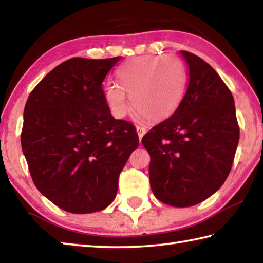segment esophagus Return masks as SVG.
Masks as SVG:
<instances>
[{"mask_svg":"<svg viewBox=\"0 0 263 263\" xmlns=\"http://www.w3.org/2000/svg\"><path fill=\"white\" fill-rule=\"evenodd\" d=\"M136 128H137V133H138V137H139V139L141 140L142 139V137H144V135L146 133V128L144 127V126H136Z\"/></svg>","mask_w":263,"mask_h":263,"instance_id":"esophagus-1","label":"esophagus"}]
</instances>
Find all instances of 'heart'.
<instances>
[{"mask_svg":"<svg viewBox=\"0 0 263 263\" xmlns=\"http://www.w3.org/2000/svg\"><path fill=\"white\" fill-rule=\"evenodd\" d=\"M118 84L104 86V101L116 118L125 117L131 105L149 121L161 122L174 115L184 99L188 74L174 55H144L117 69Z\"/></svg>","mask_w":263,"mask_h":263,"instance_id":"1","label":"heart"}]
</instances>
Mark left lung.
I'll return each mask as SVG.
<instances>
[{"mask_svg":"<svg viewBox=\"0 0 263 263\" xmlns=\"http://www.w3.org/2000/svg\"><path fill=\"white\" fill-rule=\"evenodd\" d=\"M188 89L176 112L142 137L151 155L155 197L176 208L193 206L220 188L232 168L239 125L230 89L208 62L181 51Z\"/></svg>","mask_w":263,"mask_h":263,"instance_id":"8db88e82","label":"left lung"}]
</instances>
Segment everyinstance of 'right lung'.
<instances>
[{"instance_id": "1", "label": "right lung", "mask_w": 263, "mask_h": 263, "mask_svg": "<svg viewBox=\"0 0 263 263\" xmlns=\"http://www.w3.org/2000/svg\"><path fill=\"white\" fill-rule=\"evenodd\" d=\"M121 59L66 60L26 101L21 142L31 177L67 212L110 205L119 174L139 145L132 124L115 119L104 101L102 82Z\"/></svg>"}]
</instances>
